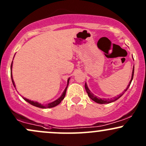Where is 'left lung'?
I'll list each match as a JSON object with an SVG mask.
<instances>
[{"label":"left lung","instance_id":"8db88e82","mask_svg":"<svg viewBox=\"0 0 146 146\" xmlns=\"http://www.w3.org/2000/svg\"><path fill=\"white\" fill-rule=\"evenodd\" d=\"M134 60V59H133ZM134 69H135V66H133V68H132V77H131V80H130V82H129V84L128 85V86H127V88H125L124 90V91H123V93H121V94H120L119 95L118 97H117V98H114L113 99L111 98V99H106V98H99V97H97L94 95L93 93H91L90 92V90H89V88H88V86H87L86 83H85V89L86 90V93H88V97L91 99L93 101H94L96 102V103H98V104H109V103H111V102H113L115 101H116V100H118L119 98H120L122 95H123V93H125V91H126L127 90H128V88H129V86H130V84L132 82V79H133V75H134Z\"/></svg>","mask_w":146,"mask_h":146}]
</instances>
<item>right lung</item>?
Returning a JSON list of instances; mask_svg holds the SVG:
<instances>
[{
    "mask_svg": "<svg viewBox=\"0 0 146 146\" xmlns=\"http://www.w3.org/2000/svg\"><path fill=\"white\" fill-rule=\"evenodd\" d=\"M12 64H13V61H12V62H11V81H12L13 85H14V86L15 87V88H16V86H15L14 81V80H13V77H12ZM69 80H70V78L68 79V80H67V86H66V88H65V89L63 91L62 94L61 96H60L58 99H57L56 100H55V101H53V102H50V103H48V104H42L39 103V102H38L31 101V100H29V99H27V98H23L24 99L25 101L27 102L28 103H29L30 104L34 106L38 107V108H53V107L56 106H58V104H59L60 102H61L64 100V98L65 95H66V89H67V87H68V83H69Z\"/></svg>",
    "mask_w": 146,
    "mask_h": 146,
    "instance_id": "add662e5",
    "label": "right lung"
}]
</instances>
